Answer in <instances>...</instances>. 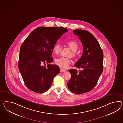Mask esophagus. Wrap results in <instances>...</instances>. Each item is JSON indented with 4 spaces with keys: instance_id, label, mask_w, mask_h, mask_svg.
I'll list each match as a JSON object with an SVG mask.
<instances>
[{
    "instance_id": "obj_1",
    "label": "esophagus",
    "mask_w": 123,
    "mask_h": 123,
    "mask_svg": "<svg viewBox=\"0 0 123 123\" xmlns=\"http://www.w3.org/2000/svg\"><path fill=\"white\" fill-rule=\"evenodd\" d=\"M60 72H65L66 71V70L65 69H63L62 68H60Z\"/></svg>"
}]
</instances>
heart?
I'll list each match as a JSON object with an SVG mask.
<instances>
[{
	"label": "heart",
	"instance_id": "1",
	"mask_svg": "<svg viewBox=\"0 0 123 123\" xmlns=\"http://www.w3.org/2000/svg\"><path fill=\"white\" fill-rule=\"evenodd\" d=\"M67 44L72 50V54H71L70 55L72 57H75L76 56L75 52L79 48V45L76 42L74 41H69L67 42ZM61 50L62 47L60 44H56L54 45L53 50L55 54L57 55L59 54ZM55 62L61 68L66 69L68 67L69 64L71 63V60L68 57H60L57 58L55 60Z\"/></svg>",
	"mask_w": 123,
	"mask_h": 123
}]
</instances>
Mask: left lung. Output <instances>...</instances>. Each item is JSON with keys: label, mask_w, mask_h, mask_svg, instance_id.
Here are the masks:
<instances>
[{"label": "left lung", "mask_w": 123, "mask_h": 123, "mask_svg": "<svg viewBox=\"0 0 123 123\" xmlns=\"http://www.w3.org/2000/svg\"><path fill=\"white\" fill-rule=\"evenodd\" d=\"M83 45V54L74 66L81 70H69L71 74L67 83L69 90L76 94L91 91L96 85L103 70L104 54L97 40L90 32L81 29L73 31Z\"/></svg>", "instance_id": "left-lung-1"}]
</instances>
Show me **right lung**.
<instances>
[{
    "mask_svg": "<svg viewBox=\"0 0 123 123\" xmlns=\"http://www.w3.org/2000/svg\"><path fill=\"white\" fill-rule=\"evenodd\" d=\"M68 29L61 27L36 28L20 48L18 68L27 87L37 93L47 91L54 77L60 72L59 66L51 65L54 45ZM47 63L46 67L43 65Z\"/></svg>",
    "mask_w": 123,
    "mask_h": 123,
    "instance_id": "obj_1",
    "label": "right lung"
}]
</instances>
